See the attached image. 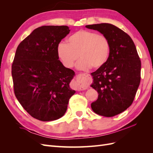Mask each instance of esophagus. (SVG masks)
<instances>
[{
  "label": "esophagus",
  "instance_id": "esophagus-1",
  "mask_svg": "<svg viewBox=\"0 0 153 153\" xmlns=\"http://www.w3.org/2000/svg\"><path fill=\"white\" fill-rule=\"evenodd\" d=\"M84 75H87V74L85 73ZM76 89L78 90V91H82V90H84V89H85L84 87L82 85L81 80H78V81L77 85H76Z\"/></svg>",
  "mask_w": 153,
  "mask_h": 153
}]
</instances>
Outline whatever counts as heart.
<instances>
[{
	"label": "heart",
	"mask_w": 153,
	"mask_h": 153,
	"mask_svg": "<svg viewBox=\"0 0 153 153\" xmlns=\"http://www.w3.org/2000/svg\"><path fill=\"white\" fill-rule=\"evenodd\" d=\"M110 43L107 37L94 31L80 30L67 39L66 43L58 46L57 54L67 68H71L78 57L77 68L85 70L92 67L99 69L108 61Z\"/></svg>",
	"instance_id": "1"
}]
</instances>
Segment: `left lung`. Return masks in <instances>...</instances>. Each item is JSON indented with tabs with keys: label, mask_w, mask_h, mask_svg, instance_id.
<instances>
[{
	"label": "left lung",
	"mask_w": 153,
	"mask_h": 153,
	"mask_svg": "<svg viewBox=\"0 0 153 153\" xmlns=\"http://www.w3.org/2000/svg\"><path fill=\"white\" fill-rule=\"evenodd\" d=\"M85 27L98 30L110 41L108 61L91 74L93 78L91 86L98 93L91 108L97 114L113 117L133 103L140 82V60L130 36L116 26L104 23Z\"/></svg>",
	"instance_id": "8db88e82"
}]
</instances>
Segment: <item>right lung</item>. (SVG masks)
I'll return each mask as SVG.
<instances>
[{
    "label": "right lung",
    "instance_id": "1",
    "mask_svg": "<svg viewBox=\"0 0 153 153\" xmlns=\"http://www.w3.org/2000/svg\"><path fill=\"white\" fill-rule=\"evenodd\" d=\"M69 29L65 25L38 27L16 51L11 71L15 94L23 108L41 121L62 117L75 93L69 87L75 72L63 66L57 54Z\"/></svg>",
    "mask_w": 153,
    "mask_h": 153
}]
</instances>
